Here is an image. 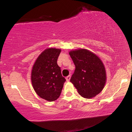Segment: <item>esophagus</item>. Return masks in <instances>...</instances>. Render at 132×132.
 <instances>
[{"mask_svg": "<svg viewBox=\"0 0 132 132\" xmlns=\"http://www.w3.org/2000/svg\"><path fill=\"white\" fill-rule=\"evenodd\" d=\"M70 79H71V76L69 75V76H67V77H66V81L69 82V81H70Z\"/></svg>", "mask_w": 132, "mask_h": 132, "instance_id": "1", "label": "esophagus"}]
</instances>
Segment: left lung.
<instances>
[{"label":"left lung","instance_id":"1","mask_svg":"<svg viewBox=\"0 0 132 132\" xmlns=\"http://www.w3.org/2000/svg\"><path fill=\"white\" fill-rule=\"evenodd\" d=\"M76 66L70 81L82 97L91 99L103 90L107 81L105 66L97 54L85 49L71 50Z\"/></svg>","mask_w":132,"mask_h":132}]
</instances>
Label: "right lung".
I'll return each instance as SVG.
<instances>
[{
    "instance_id": "right-lung-1",
    "label": "right lung",
    "mask_w": 132,
    "mask_h": 132,
    "mask_svg": "<svg viewBox=\"0 0 132 132\" xmlns=\"http://www.w3.org/2000/svg\"><path fill=\"white\" fill-rule=\"evenodd\" d=\"M61 51L55 48L45 49L35 60L31 69L33 89L39 97L49 102L58 99L66 81L57 64Z\"/></svg>"
}]
</instances>
